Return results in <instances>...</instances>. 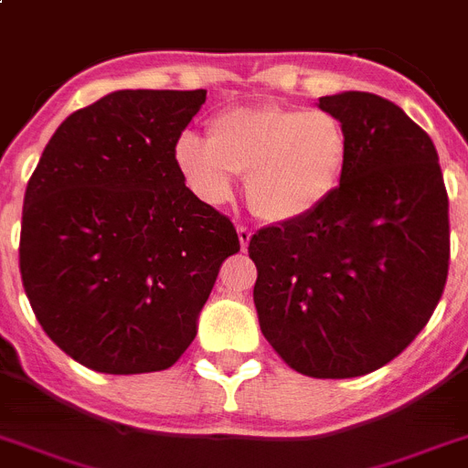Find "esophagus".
<instances>
[{
    "mask_svg": "<svg viewBox=\"0 0 468 468\" xmlns=\"http://www.w3.org/2000/svg\"><path fill=\"white\" fill-rule=\"evenodd\" d=\"M238 238H239V247L247 250V245H250V239H251V230L247 229V226H238Z\"/></svg>",
    "mask_w": 468,
    "mask_h": 468,
    "instance_id": "1",
    "label": "esophagus"
}]
</instances>
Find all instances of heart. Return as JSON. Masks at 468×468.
I'll use <instances>...</instances> for the list:
<instances>
[{
  "mask_svg": "<svg viewBox=\"0 0 468 468\" xmlns=\"http://www.w3.org/2000/svg\"><path fill=\"white\" fill-rule=\"evenodd\" d=\"M351 141L327 111L278 103L230 108L209 122V141L184 133L176 165L190 188L211 205L233 195L247 176V202L259 218L290 223L330 200L346 172Z\"/></svg>",
  "mask_w": 468,
  "mask_h": 468,
  "instance_id": "b5f03b06",
  "label": "heart"
}]
</instances>
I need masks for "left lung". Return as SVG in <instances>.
Here are the masks:
<instances>
[{
    "mask_svg": "<svg viewBox=\"0 0 468 468\" xmlns=\"http://www.w3.org/2000/svg\"><path fill=\"white\" fill-rule=\"evenodd\" d=\"M351 141L339 188L250 239L259 324L292 369L351 379L424 330L450 266L448 190L429 133L367 91L323 96Z\"/></svg>",
    "mask_w": 468,
    "mask_h": 468,
    "instance_id": "8db88e82",
    "label": "left lung"
}]
</instances>
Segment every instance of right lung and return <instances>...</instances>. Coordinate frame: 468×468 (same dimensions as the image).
<instances>
[{"instance_id": "add662e5", "label": "right lung", "mask_w": 468, "mask_h": 468, "mask_svg": "<svg viewBox=\"0 0 468 468\" xmlns=\"http://www.w3.org/2000/svg\"><path fill=\"white\" fill-rule=\"evenodd\" d=\"M205 89H124L72 112L27 181L20 278L60 351L105 375L172 367L239 251L174 157Z\"/></svg>"}]
</instances>
